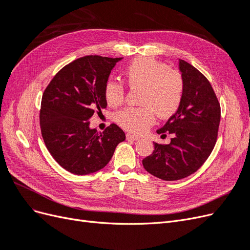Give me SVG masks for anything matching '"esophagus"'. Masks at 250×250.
<instances>
[{
	"label": "esophagus",
	"instance_id": "1",
	"mask_svg": "<svg viewBox=\"0 0 250 250\" xmlns=\"http://www.w3.org/2000/svg\"><path fill=\"white\" fill-rule=\"evenodd\" d=\"M126 138L128 140H133V141H138V140L141 139L139 135H134V134H131V133H127L126 134Z\"/></svg>",
	"mask_w": 250,
	"mask_h": 250
}]
</instances>
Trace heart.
Returning a JSON list of instances; mask_svg holds the SVG:
<instances>
[{
	"mask_svg": "<svg viewBox=\"0 0 250 250\" xmlns=\"http://www.w3.org/2000/svg\"><path fill=\"white\" fill-rule=\"evenodd\" d=\"M124 76L130 87L142 88L141 107H126L120 110L117 123L124 129L142 133L158 118L168 119L176 113L183 102L185 81L180 72L152 57H139L126 66ZM124 87L116 81H108L104 97L109 106H118L124 101Z\"/></svg>",
	"mask_w": 250,
	"mask_h": 250,
	"instance_id": "heart-1",
	"label": "heart"
}]
</instances>
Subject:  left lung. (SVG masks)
I'll return each instance as SVG.
<instances>
[{
  "mask_svg": "<svg viewBox=\"0 0 250 250\" xmlns=\"http://www.w3.org/2000/svg\"><path fill=\"white\" fill-rule=\"evenodd\" d=\"M179 69L185 81L183 102L156 131L165 137L166 132L173 134L171 143H153V153L143 160L147 172L167 181L190 176L208 160L221 118L220 103L207 77L185 60H179Z\"/></svg>",
  "mask_w": 250,
  "mask_h": 250,
  "instance_id": "1",
  "label": "left lung"
}]
</instances>
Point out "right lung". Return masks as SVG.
<instances>
[{"instance_id": "1", "label": "right lung", "mask_w": 250, "mask_h": 250, "mask_svg": "<svg viewBox=\"0 0 250 250\" xmlns=\"http://www.w3.org/2000/svg\"><path fill=\"white\" fill-rule=\"evenodd\" d=\"M122 58L87 55L60 70L44 89L40 123L53 158L77 175L101 170L125 133L116 124L102 132L89 128L94 113L107 106L104 87L112 67Z\"/></svg>"}]
</instances>
